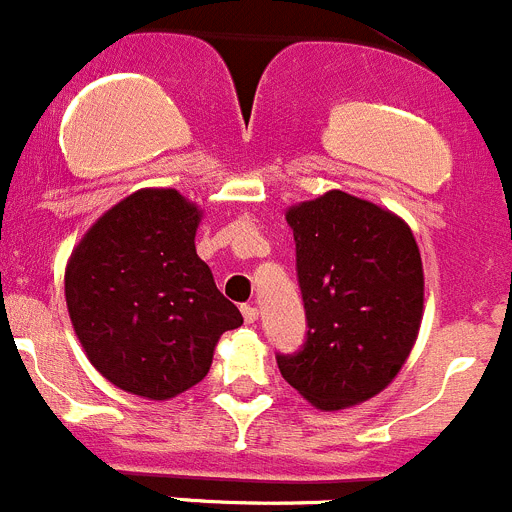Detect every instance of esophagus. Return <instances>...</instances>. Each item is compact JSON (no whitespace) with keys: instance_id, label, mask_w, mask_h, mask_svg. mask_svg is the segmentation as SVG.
<instances>
[{"instance_id":"obj_1","label":"esophagus","mask_w":512,"mask_h":512,"mask_svg":"<svg viewBox=\"0 0 512 512\" xmlns=\"http://www.w3.org/2000/svg\"><path fill=\"white\" fill-rule=\"evenodd\" d=\"M257 308L255 305H245V308H242V318H245V323H255L257 321Z\"/></svg>"}]
</instances>
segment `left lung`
Returning a JSON list of instances; mask_svg holds the SVG:
<instances>
[{
  "label": "left lung",
  "instance_id": "8db88e82",
  "mask_svg": "<svg viewBox=\"0 0 512 512\" xmlns=\"http://www.w3.org/2000/svg\"><path fill=\"white\" fill-rule=\"evenodd\" d=\"M285 219L308 333L298 353H278L280 374L323 412L361 404L394 381L417 341V240L394 212L338 189L295 204Z\"/></svg>",
  "mask_w": 512,
  "mask_h": 512
}]
</instances>
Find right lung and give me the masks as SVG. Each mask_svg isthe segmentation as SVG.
<instances>
[{"instance_id":"add662e5","label":"right lung","mask_w":512,"mask_h":512,"mask_svg":"<svg viewBox=\"0 0 512 512\" xmlns=\"http://www.w3.org/2000/svg\"><path fill=\"white\" fill-rule=\"evenodd\" d=\"M197 204L141 189L111 207L70 255L65 300L90 364L128 394L164 401L209 374L242 313L197 255Z\"/></svg>"}]
</instances>
